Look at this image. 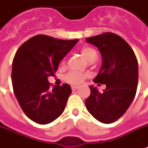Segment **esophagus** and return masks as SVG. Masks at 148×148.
<instances>
[{"label":"esophagus","instance_id":"1","mask_svg":"<svg viewBox=\"0 0 148 148\" xmlns=\"http://www.w3.org/2000/svg\"><path fill=\"white\" fill-rule=\"evenodd\" d=\"M71 89H72L73 90H75L78 89V86H71Z\"/></svg>","mask_w":148,"mask_h":148}]
</instances>
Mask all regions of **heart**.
<instances>
[{"instance_id":"heart-1","label":"heart","mask_w":148,"mask_h":148,"mask_svg":"<svg viewBox=\"0 0 148 148\" xmlns=\"http://www.w3.org/2000/svg\"><path fill=\"white\" fill-rule=\"evenodd\" d=\"M81 53L82 54L83 57L90 62L93 60H95L97 58V52L93 48L88 47V46L82 47L81 49ZM86 77V74L77 72V71H70L65 76V80L66 82H67L70 84L78 85L81 82H82V81Z\"/></svg>"}]
</instances>
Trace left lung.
<instances>
[{
    "label": "left lung",
    "mask_w": 148,
    "mask_h": 148,
    "mask_svg": "<svg viewBox=\"0 0 148 148\" xmlns=\"http://www.w3.org/2000/svg\"><path fill=\"white\" fill-rule=\"evenodd\" d=\"M86 42L97 47L102 56V66L95 83L105 84L99 92L90 86V95L85 100L86 109L95 119L104 123L118 120L134 100L138 80V60L132 48L120 36L104 33L87 38Z\"/></svg>",
    "instance_id": "1"
}]
</instances>
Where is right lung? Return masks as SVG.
I'll use <instances>...</instances> for the list:
<instances>
[{
  "instance_id": "obj_1",
  "label": "right lung",
  "mask_w": 148,
  "mask_h": 148,
  "mask_svg": "<svg viewBox=\"0 0 148 148\" xmlns=\"http://www.w3.org/2000/svg\"><path fill=\"white\" fill-rule=\"evenodd\" d=\"M77 41L38 34L17 50L11 71L13 90L22 110L34 122L47 124L64 111L71 86L65 83L51 90L48 77H53L60 61Z\"/></svg>"
}]
</instances>
